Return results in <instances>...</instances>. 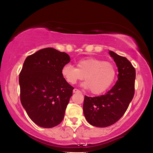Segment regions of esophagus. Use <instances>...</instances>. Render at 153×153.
Listing matches in <instances>:
<instances>
[{"label": "esophagus", "mask_w": 153, "mask_h": 153, "mask_svg": "<svg viewBox=\"0 0 153 153\" xmlns=\"http://www.w3.org/2000/svg\"><path fill=\"white\" fill-rule=\"evenodd\" d=\"M73 92H74V93H77V92H79L80 91H79V90L78 89H77V88H74V90H73Z\"/></svg>", "instance_id": "obj_1"}]
</instances>
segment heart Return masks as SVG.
Wrapping results in <instances>:
<instances>
[{"label": "heart", "mask_w": 153, "mask_h": 153, "mask_svg": "<svg viewBox=\"0 0 153 153\" xmlns=\"http://www.w3.org/2000/svg\"><path fill=\"white\" fill-rule=\"evenodd\" d=\"M76 67L71 65H64L61 74L70 84L84 79L83 86L90 89L94 94H99L109 88L116 76V69L109 61H105L95 57L80 59L76 63Z\"/></svg>", "instance_id": "obj_1"}]
</instances>
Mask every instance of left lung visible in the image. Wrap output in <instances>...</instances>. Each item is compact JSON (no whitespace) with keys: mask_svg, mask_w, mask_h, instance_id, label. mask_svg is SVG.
<instances>
[{"mask_svg":"<svg viewBox=\"0 0 153 153\" xmlns=\"http://www.w3.org/2000/svg\"><path fill=\"white\" fill-rule=\"evenodd\" d=\"M109 55L118 67L117 81L105 94L100 97L85 96L83 111L90 125L105 128L113 125L120 120L128 109L134 95L136 70L124 56L113 51Z\"/></svg>","mask_w":153,"mask_h":153,"instance_id":"obj_1","label":"left lung"}]
</instances>
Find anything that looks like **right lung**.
<instances>
[{"mask_svg": "<svg viewBox=\"0 0 153 153\" xmlns=\"http://www.w3.org/2000/svg\"><path fill=\"white\" fill-rule=\"evenodd\" d=\"M70 62L67 53L53 48L41 49L25 59L19 74L20 100L32 120L51 128L63 121L74 87L61 74Z\"/></svg>", "mask_w": 153, "mask_h": 153, "instance_id": "obj_1", "label": "right lung"}]
</instances>
